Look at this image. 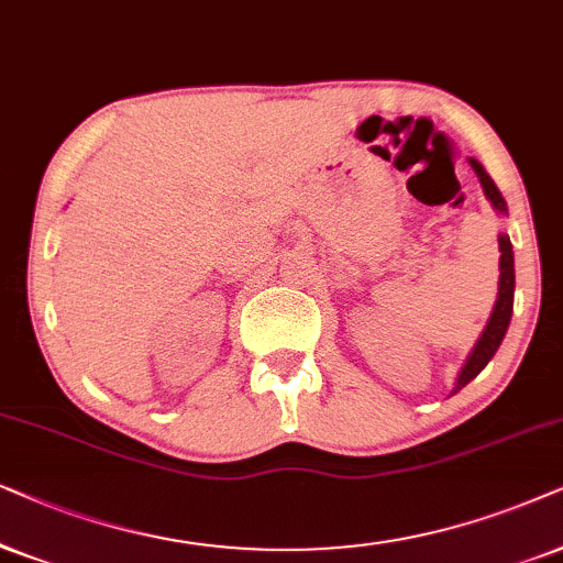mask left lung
I'll return each instance as SVG.
<instances>
[{
    "instance_id": "left-lung-1",
    "label": "left lung",
    "mask_w": 563,
    "mask_h": 563,
    "mask_svg": "<svg viewBox=\"0 0 563 563\" xmlns=\"http://www.w3.org/2000/svg\"><path fill=\"white\" fill-rule=\"evenodd\" d=\"M471 167L476 169L478 179H482V187L486 192V198L492 200V206L497 208L499 213L507 211L505 206V198H501V192L497 190V185L492 183V177L486 175L482 164H478L476 159H471ZM499 294H497V303H494V311L489 317V324H486V329L482 332V336H478L476 347L471 350V355L466 360V365H463L461 376L459 380H455V391H461L463 386L468 384V380H474L478 373H482L486 368V363L494 357V352H497V347L501 344V340H505V332L509 327V319H512V296H515V260H512V244H509L507 234H499Z\"/></svg>"
}]
</instances>
